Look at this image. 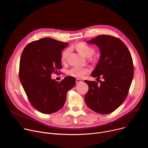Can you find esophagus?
Segmentation results:
<instances>
[{
	"instance_id": "1",
	"label": "esophagus",
	"mask_w": 148,
	"mask_h": 148,
	"mask_svg": "<svg viewBox=\"0 0 148 148\" xmlns=\"http://www.w3.org/2000/svg\"><path fill=\"white\" fill-rule=\"evenodd\" d=\"M75 81H76V83H77V84H78V83L81 82V79H76Z\"/></svg>"
}]
</instances>
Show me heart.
Listing matches in <instances>:
<instances>
[{
    "instance_id": "heart-1",
    "label": "heart",
    "mask_w": 148,
    "mask_h": 148,
    "mask_svg": "<svg viewBox=\"0 0 148 148\" xmlns=\"http://www.w3.org/2000/svg\"><path fill=\"white\" fill-rule=\"evenodd\" d=\"M77 50L84 57L87 58L91 57L94 53V50L90 46L87 45L85 43H79L75 46ZM70 50L67 49L62 52L61 54V60L62 62H66L67 61L68 56L70 54ZM90 72V70L87 68H83L79 67H74L67 71V74L70 76L74 77L75 78H82Z\"/></svg>"
}]
</instances>
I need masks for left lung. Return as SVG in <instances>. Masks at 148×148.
I'll return each instance as SVG.
<instances>
[{
	"label": "left lung",
	"instance_id": "8db88e82",
	"mask_svg": "<svg viewBox=\"0 0 148 148\" xmlns=\"http://www.w3.org/2000/svg\"><path fill=\"white\" fill-rule=\"evenodd\" d=\"M87 43L96 45L101 53L91 75L103 80L99 85L84 81L89 87L84 99L92 111L108 114L118 108L128 95L134 76L132 56L123 42L114 36L99 35Z\"/></svg>",
	"mask_w": 148,
	"mask_h": 148
}]
</instances>
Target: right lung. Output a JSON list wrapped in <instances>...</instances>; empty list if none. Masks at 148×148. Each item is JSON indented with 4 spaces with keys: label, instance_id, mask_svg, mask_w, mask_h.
<instances>
[{
    "label": "right lung",
    "instance_id": "right-lung-1",
    "mask_svg": "<svg viewBox=\"0 0 148 148\" xmlns=\"http://www.w3.org/2000/svg\"><path fill=\"white\" fill-rule=\"evenodd\" d=\"M69 45L49 37L28 44L20 57L19 78L32 106L49 114L64 106L67 92L73 88L75 79L66 77L60 82L51 74L62 68L61 51Z\"/></svg>",
    "mask_w": 148,
    "mask_h": 148
}]
</instances>
